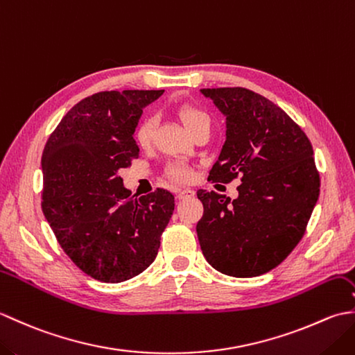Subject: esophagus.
<instances>
[{
	"instance_id": "obj_1",
	"label": "esophagus",
	"mask_w": 355,
	"mask_h": 355,
	"mask_svg": "<svg viewBox=\"0 0 355 355\" xmlns=\"http://www.w3.org/2000/svg\"><path fill=\"white\" fill-rule=\"evenodd\" d=\"M195 192L192 189H178L177 191V198L178 200H186V198H192Z\"/></svg>"
}]
</instances>
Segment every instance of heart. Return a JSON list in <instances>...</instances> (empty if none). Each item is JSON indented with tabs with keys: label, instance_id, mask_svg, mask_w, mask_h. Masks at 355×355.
I'll use <instances>...</instances> for the list:
<instances>
[{
	"label": "heart",
	"instance_id": "obj_1",
	"mask_svg": "<svg viewBox=\"0 0 355 355\" xmlns=\"http://www.w3.org/2000/svg\"><path fill=\"white\" fill-rule=\"evenodd\" d=\"M178 119L182 120L183 125L193 134L202 126H210V119L205 111L198 107H193L191 103H182L175 108ZM154 132H155V119L153 116H145L139 120V123L134 128V141L143 149L149 148L154 141ZM166 173L175 182L186 183L192 178V169L186 163L173 162L168 164Z\"/></svg>",
	"mask_w": 355,
	"mask_h": 355
}]
</instances>
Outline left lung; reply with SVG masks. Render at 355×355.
Instances as JSON below:
<instances>
[{"instance_id": "1", "label": "left lung", "mask_w": 355, "mask_h": 355, "mask_svg": "<svg viewBox=\"0 0 355 355\" xmlns=\"http://www.w3.org/2000/svg\"><path fill=\"white\" fill-rule=\"evenodd\" d=\"M225 116V143L209 180L239 178V197L200 189L202 254L215 270L253 277L277 267L299 244L320 192L310 139L276 103L243 87L202 88Z\"/></svg>"}]
</instances>
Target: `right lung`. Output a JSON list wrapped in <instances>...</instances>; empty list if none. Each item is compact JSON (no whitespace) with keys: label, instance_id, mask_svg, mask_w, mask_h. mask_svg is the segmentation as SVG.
<instances>
[{"label":"right lung","instance_id":"add662e5","mask_svg":"<svg viewBox=\"0 0 355 355\" xmlns=\"http://www.w3.org/2000/svg\"><path fill=\"white\" fill-rule=\"evenodd\" d=\"M163 92L88 96L45 143L42 212L69 258L101 282L128 281L154 262L175 206L162 187L137 198L117 175L139 158L134 128L143 107Z\"/></svg>","mask_w":355,"mask_h":355}]
</instances>
